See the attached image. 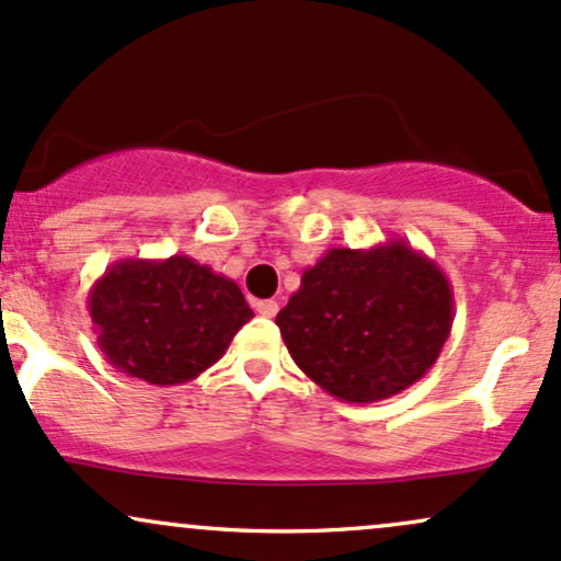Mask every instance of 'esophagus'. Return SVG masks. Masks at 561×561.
Listing matches in <instances>:
<instances>
[{"instance_id":"esophagus-1","label":"esophagus","mask_w":561,"mask_h":561,"mask_svg":"<svg viewBox=\"0 0 561 561\" xmlns=\"http://www.w3.org/2000/svg\"><path fill=\"white\" fill-rule=\"evenodd\" d=\"M256 312L262 314V318H275V314H278V310H280V305L275 299H262V301H256Z\"/></svg>"}]
</instances>
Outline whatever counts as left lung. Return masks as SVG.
I'll use <instances>...</instances> for the list:
<instances>
[{
  "label": "left lung",
  "mask_w": 561,
  "mask_h": 561,
  "mask_svg": "<svg viewBox=\"0 0 561 561\" xmlns=\"http://www.w3.org/2000/svg\"><path fill=\"white\" fill-rule=\"evenodd\" d=\"M294 363L342 402H379L416 383L448 342V275L402 238L329 249L275 318Z\"/></svg>",
  "instance_id": "obj_1"
}]
</instances>
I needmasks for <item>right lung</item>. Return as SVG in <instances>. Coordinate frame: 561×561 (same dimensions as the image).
I'll list each match as a JSON object with an SVG mask.
<instances>
[{
	"label": "right lung",
	"instance_id": "obj_1",
	"mask_svg": "<svg viewBox=\"0 0 561 561\" xmlns=\"http://www.w3.org/2000/svg\"><path fill=\"white\" fill-rule=\"evenodd\" d=\"M87 307L105 360L156 387L196 379L254 318L236 280L185 254L118 260Z\"/></svg>",
	"mask_w": 561,
	"mask_h": 561
}]
</instances>
